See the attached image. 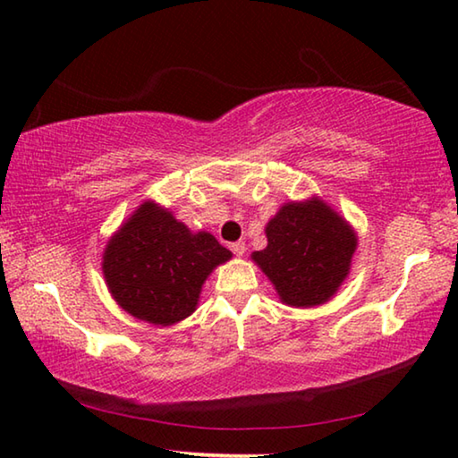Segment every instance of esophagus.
Masks as SVG:
<instances>
[{
	"label": "esophagus",
	"instance_id": "1",
	"mask_svg": "<svg viewBox=\"0 0 458 458\" xmlns=\"http://www.w3.org/2000/svg\"><path fill=\"white\" fill-rule=\"evenodd\" d=\"M230 250L234 252V257H244L246 244L244 242H234V244H230Z\"/></svg>",
	"mask_w": 458,
	"mask_h": 458
}]
</instances>
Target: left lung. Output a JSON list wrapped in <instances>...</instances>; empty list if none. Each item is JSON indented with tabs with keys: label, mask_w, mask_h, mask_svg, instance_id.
Masks as SVG:
<instances>
[{
	"label": "left lung",
	"mask_w": 458,
	"mask_h": 458,
	"mask_svg": "<svg viewBox=\"0 0 458 458\" xmlns=\"http://www.w3.org/2000/svg\"><path fill=\"white\" fill-rule=\"evenodd\" d=\"M267 248L252 260L273 283L281 303L297 309L325 305L350 275L358 234L319 196L286 201L267 228Z\"/></svg>",
	"instance_id": "8db88e82"
}]
</instances>
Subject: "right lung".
I'll use <instances>...</instances> for the list:
<instances>
[{"mask_svg": "<svg viewBox=\"0 0 458 458\" xmlns=\"http://www.w3.org/2000/svg\"><path fill=\"white\" fill-rule=\"evenodd\" d=\"M230 259L210 232H191L167 208L145 199L108 238L100 267L123 311L169 327L196 311L206 278Z\"/></svg>", "mask_w": 458, "mask_h": 458, "instance_id": "right-lung-1", "label": "right lung"}]
</instances>
